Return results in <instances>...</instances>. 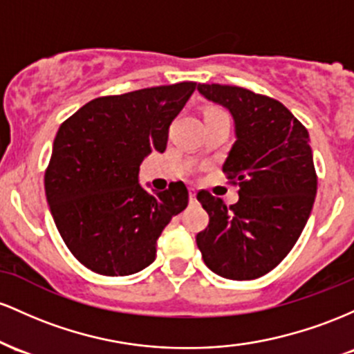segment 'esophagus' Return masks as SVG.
Segmentation results:
<instances>
[{"label":"esophagus","instance_id":"34e87169","mask_svg":"<svg viewBox=\"0 0 354 354\" xmlns=\"http://www.w3.org/2000/svg\"><path fill=\"white\" fill-rule=\"evenodd\" d=\"M196 196H197L196 189H189V198H190V202H196Z\"/></svg>","mask_w":354,"mask_h":354}]
</instances>
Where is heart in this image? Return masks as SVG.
Returning <instances> with one entry per match:
<instances>
[{"mask_svg":"<svg viewBox=\"0 0 354 354\" xmlns=\"http://www.w3.org/2000/svg\"><path fill=\"white\" fill-rule=\"evenodd\" d=\"M210 112H221V110H210Z\"/></svg>","mask_w":354,"mask_h":354,"instance_id":"heart-1","label":"heart"}]
</instances>
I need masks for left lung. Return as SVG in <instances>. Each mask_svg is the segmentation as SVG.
<instances>
[{
    "label": "left lung",
    "mask_w": 354,
    "mask_h": 354,
    "mask_svg": "<svg viewBox=\"0 0 354 354\" xmlns=\"http://www.w3.org/2000/svg\"><path fill=\"white\" fill-rule=\"evenodd\" d=\"M197 90L232 115L236 142L222 170L239 184V201L230 207L207 190L197 194L209 214L197 248L212 272L256 279L288 256L311 214L317 178L309 133L274 98L217 83H198Z\"/></svg>",
    "instance_id": "left-lung-1"
}]
</instances>
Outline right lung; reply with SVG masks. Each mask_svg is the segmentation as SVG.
Segmentation results:
<instances>
[{"label":"right lung","mask_w":354,"mask_h":354,"mask_svg":"<svg viewBox=\"0 0 354 354\" xmlns=\"http://www.w3.org/2000/svg\"><path fill=\"white\" fill-rule=\"evenodd\" d=\"M197 83L95 98L59 125L45 192L66 248L103 276H129L156 261L157 239L189 204L184 182L152 194L138 184L142 160L164 152L169 127Z\"/></svg>","instance_id":"1"}]
</instances>
